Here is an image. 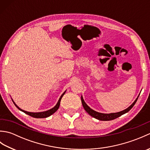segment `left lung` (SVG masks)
Masks as SVG:
<instances>
[{"label":"left lung","mask_w":150,"mask_h":150,"mask_svg":"<svg viewBox=\"0 0 150 150\" xmlns=\"http://www.w3.org/2000/svg\"><path fill=\"white\" fill-rule=\"evenodd\" d=\"M139 98L138 97L136 98V100L134 101V103H133L131 106L129 107H128L127 109L124 110L122 111H120V112H118V113H110V114H106V113H98L97 112V111H95L94 110H93L92 109L89 107L88 105L85 103L84 100H83V98L82 97H81V101H82V106H83L84 110L87 111L88 114H90L91 117H93L95 119H97L98 120H113L115 119H116V118H118L119 117L121 116L122 115L126 113L127 112H128V111L132 109V108L134 106L135 104L136 103L137 100Z\"/></svg>","instance_id":"obj_1"}]
</instances>
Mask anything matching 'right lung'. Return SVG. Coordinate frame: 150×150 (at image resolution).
I'll return each instance as SVG.
<instances>
[{"mask_svg": "<svg viewBox=\"0 0 150 150\" xmlns=\"http://www.w3.org/2000/svg\"><path fill=\"white\" fill-rule=\"evenodd\" d=\"M65 92H66V91H65ZM65 92L61 95V97H60L59 100V101H58V103H57V104H56V106H55V107L53 108L52 109H51V110H47V111H43V112H39V113H31V112H28V111H24V110H21V108H19L17 106V105L15 104V103H14V104L16 106V107H17L18 110H20L21 111H23L24 113L28 114V115H30V116L32 117H34V118H46V117H49V116H50V115H52V114H53L57 110L59 109V106H60V100H61V98H62V97H63V95H64Z\"/></svg>", "mask_w": 150, "mask_h": 150, "instance_id": "1", "label": "right lung"}]
</instances>
